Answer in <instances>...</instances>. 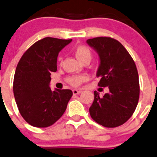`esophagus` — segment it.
I'll return each instance as SVG.
<instances>
[{
	"label": "esophagus",
	"instance_id": "obj_1",
	"mask_svg": "<svg viewBox=\"0 0 157 157\" xmlns=\"http://www.w3.org/2000/svg\"><path fill=\"white\" fill-rule=\"evenodd\" d=\"M72 92L74 95H78V94H80L82 92L81 90H77V89H73Z\"/></svg>",
	"mask_w": 157,
	"mask_h": 157
}]
</instances>
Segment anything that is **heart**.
<instances>
[{"instance_id": "heart-1", "label": "heart", "mask_w": 157, "mask_h": 157, "mask_svg": "<svg viewBox=\"0 0 157 157\" xmlns=\"http://www.w3.org/2000/svg\"><path fill=\"white\" fill-rule=\"evenodd\" d=\"M74 53L75 55L76 58L81 62L85 60H89L91 59V53L90 49L85 45H78L75 48ZM86 80V76L85 75H72L68 78V82L73 86H79L82 82Z\"/></svg>"}]
</instances>
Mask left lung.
Instances as JSON below:
<instances>
[{"label":"left lung","instance_id":"left-lung-1","mask_svg":"<svg viewBox=\"0 0 157 157\" xmlns=\"http://www.w3.org/2000/svg\"><path fill=\"white\" fill-rule=\"evenodd\" d=\"M98 53L99 66L96 76L98 86L108 87L109 92L102 97L94 92V101L89 108L90 116L105 127L121 126L132 116L140 97L136 66L131 55L117 40L98 37L86 41Z\"/></svg>","mask_w":157,"mask_h":157}]
</instances>
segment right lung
<instances>
[{"label":"right lung","instance_id":"obj_1","mask_svg":"<svg viewBox=\"0 0 157 157\" xmlns=\"http://www.w3.org/2000/svg\"><path fill=\"white\" fill-rule=\"evenodd\" d=\"M72 41L47 37L32 44L22 55L14 77V98L22 117L31 126H52L65 113L72 96L70 89H51V73L57 71V59Z\"/></svg>","mask_w":157,"mask_h":157}]
</instances>
